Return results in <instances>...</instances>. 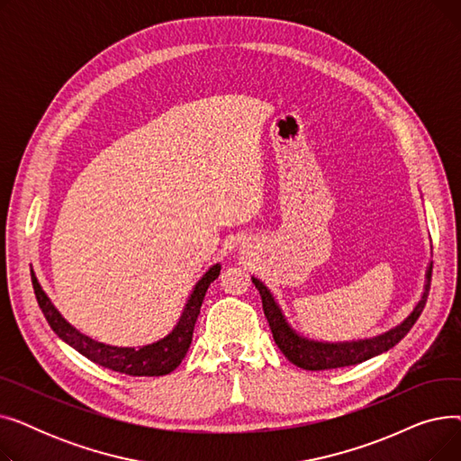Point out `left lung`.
I'll use <instances>...</instances> for the list:
<instances>
[{
    "label": "left lung",
    "instance_id": "1",
    "mask_svg": "<svg viewBox=\"0 0 461 461\" xmlns=\"http://www.w3.org/2000/svg\"><path fill=\"white\" fill-rule=\"evenodd\" d=\"M252 282L261 295L263 312H265V318L269 321L275 344L280 348V351L287 357L289 362H294L295 366L303 370L318 372V370H332V368L360 365V362L393 349L411 330V327L415 325V321L419 320V316L424 310V304L429 294L431 263L426 269V282H424L422 295L415 304V308L411 310V313L402 323L377 336L365 338V340H351V342H320L299 334L285 320L280 304L271 294V289L256 276H252Z\"/></svg>",
    "mask_w": 461,
    "mask_h": 461
}]
</instances>
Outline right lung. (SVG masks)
Returning <instances> with one entry per match:
<instances>
[{
  "mask_svg": "<svg viewBox=\"0 0 461 461\" xmlns=\"http://www.w3.org/2000/svg\"><path fill=\"white\" fill-rule=\"evenodd\" d=\"M221 269H222L221 263L211 265V267L205 271V275L196 282V285L192 287V294L186 299V304L181 312V318L176 323V327L164 338H160V340L141 348H117V346L93 340V338L80 332L77 327H72L61 316L59 310L50 301V297L44 294V289L39 284L33 271H32V282H33L37 303L44 313L48 325L52 327V330L65 344L75 348L80 355L93 360L95 365L99 366L110 368L119 374H127V375L153 377V375H166L169 372H174L181 365V360L185 358L190 348L194 325H196V320L200 316V308L207 294V287L211 285L212 280L218 278Z\"/></svg>",
  "mask_w": 461,
  "mask_h": 461,
  "instance_id": "1",
  "label": "right lung"
}]
</instances>
